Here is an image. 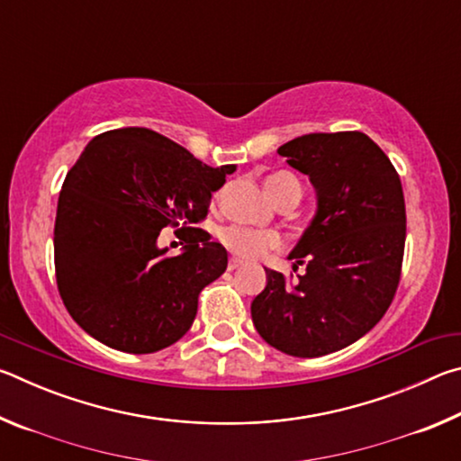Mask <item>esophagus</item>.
Here are the masks:
<instances>
[{
	"label": "esophagus",
	"mask_w": 461,
	"mask_h": 461,
	"mask_svg": "<svg viewBox=\"0 0 461 461\" xmlns=\"http://www.w3.org/2000/svg\"><path fill=\"white\" fill-rule=\"evenodd\" d=\"M241 264H244V262H241L240 258H230L228 268H230V270H236V268H240V267H241Z\"/></svg>",
	"instance_id": "1"
}]
</instances>
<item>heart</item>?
Segmentation results:
<instances>
[{
	"instance_id": "1",
	"label": "heart",
	"mask_w": 461,
	"mask_h": 461,
	"mask_svg": "<svg viewBox=\"0 0 461 461\" xmlns=\"http://www.w3.org/2000/svg\"><path fill=\"white\" fill-rule=\"evenodd\" d=\"M267 191L272 199L278 201L288 191H301V183L291 173H275L267 178ZM217 236L221 244L240 258H258L283 244V240L275 231L252 230L244 225H228V228H221Z\"/></svg>"
}]
</instances>
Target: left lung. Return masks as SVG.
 Here are the masks:
<instances>
[{
    "mask_svg": "<svg viewBox=\"0 0 461 461\" xmlns=\"http://www.w3.org/2000/svg\"><path fill=\"white\" fill-rule=\"evenodd\" d=\"M278 154L313 183L317 213L288 256L305 272L288 283L267 268L252 321L280 352L319 357L360 339L394 299L407 238L402 185L362 131L305 134Z\"/></svg>",
    "mask_w": 461,
    "mask_h": 461,
    "instance_id": "8db88e82",
    "label": "left lung"
}]
</instances>
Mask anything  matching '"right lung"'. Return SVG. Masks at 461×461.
Wrapping results in <instances>:
<instances>
[{"label": "right lung", "instance_id": "1", "mask_svg": "<svg viewBox=\"0 0 461 461\" xmlns=\"http://www.w3.org/2000/svg\"><path fill=\"white\" fill-rule=\"evenodd\" d=\"M233 170L148 128L91 140L62 183L54 223L60 299L91 338L152 354L189 331L199 293L228 268L225 248L193 225ZM168 224L187 233L178 257L155 244Z\"/></svg>", "mask_w": 461, "mask_h": 461}]
</instances>
